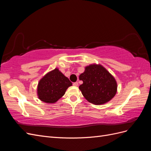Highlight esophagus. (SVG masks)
Wrapping results in <instances>:
<instances>
[{
  "label": "esophagus",
  "mask_w": 151,
  "mask_h": 151,
  "mask_svg": "<svg viewBox=\"0 0 151 151\" xmlns=\"http://www.w3.org/2000/svg\"><path fill=\"white\" fill-rule=\"evenodd\" d=\"M73 85H74V86H77L79 85V83H77V82H76V83H73Z\"/></svg>",
  "instance_id": "obj_1"
}]
</instances>
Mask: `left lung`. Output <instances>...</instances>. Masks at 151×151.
<instances>
[{
	"mask_svg": "<svg viewBox=\"0 0 151 151\" xmlns=\"http://www.w3.org/2000/svg\"><path fill=\"white\" fill-rule=\"evenodd\" d=\"M83 84L79 86L84 97L91 103L102 104L108 102L116 93L115 78L101 65L87 66L79 76Z\"/></svg>",
	"mask_w": 151,
	"mask_h": 151,
	"instance_id": "obj_1",
	"label": "left lung"
}]
</instances>
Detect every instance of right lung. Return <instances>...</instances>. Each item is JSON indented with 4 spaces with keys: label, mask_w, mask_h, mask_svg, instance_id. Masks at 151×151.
<instances>
[{
    "label": "right lung",
    "mask_w": 151,
    "mask_h": 151,
    "mask_svg": "<svg viewBox=\"0 0 151 151\" xmlns=\"http://www.w3.org/2000/svg\"><path fill=\"white\" fill-rule=\"evenodd\" d=\"M72 85L67 77L58 68L45 75L38 85V96L40 100L53 103L64 95L67 89Z\"/></svg>",
    "instance_id": "1"
}]
</instances>
